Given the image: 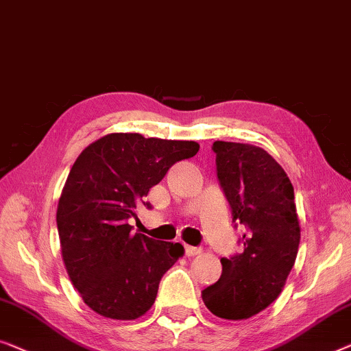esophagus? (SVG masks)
I'll return each instance as SVG.
<instances>
[{"label": "esophagus", "mask_w": 351, "mask_h": 351, "mask_svg": "<svg viewBox=\"0 0 351 351\" xmlns=\"http://www.w3.org/2000/svg\"><path fill=\"white\" fill-rule=\"evenodd\" d=\"M184 253H186L187 258H192V256L200 254V253H202V248H200V246H191V245H186V246H184Z\"/></svg>", "instance_id": "34e87169"}]
</instances>
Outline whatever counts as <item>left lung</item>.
<instances>
[{"label": "left lung", "mask_w": 351, "mask_h": 351, "mask_svg": "<svg viewBox=\"0 0 351 351\" xmlns=\"http://www.w3.org/2000/svg\"><path fill=\"white\" fill-rule=\"evenodd\" d=\"M216 175L230 205L232 223L245 226L243 251L221 258L223 274L202 291L206 308L226 319H245L278 298L300 241L294 189L267 151L215 141Z\"/></svg>", "instance_id": "8db88e82"}]
</instances>
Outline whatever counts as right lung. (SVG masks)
Returning <instances> with one entry per match:
<instances>
[{
	"instance_id": "obj_1",
	"label": "right lung",
	"mask_w": 351,
	"mask_h": 351,
	"mask_svg": "<svg viewBox=\"0 0 351 351\" xmlns=\"http://www.w3.org/2000/svg\"><path fill=\"white\" fill-rule=\"evenodd\" d=\"M199 151L195 141L110 133L73 164L57 208L62 258L93 312L136 319L154 304L162 276L184 253L180 243L132 234L128 219L170 167Z\"/></svg>"
}]
</instances>
